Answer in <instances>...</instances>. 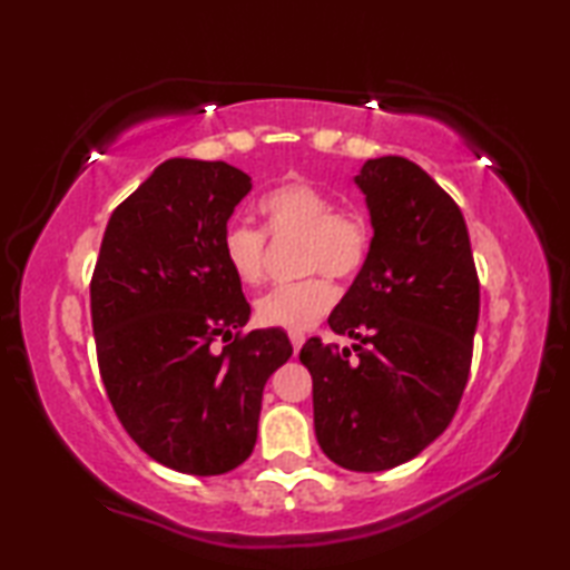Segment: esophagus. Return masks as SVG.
Returning a JSON list of instances; mask_svg holds the SVG:
<instances>
[{"label": "esophagus", "mask_w": 570, "mask_h": 570, "mask_svg": "<svg viewBox=\"0 0 570 570\" xmlns=\"http://www.w3.org/2000/svg\"><path fill=\"white\" fill-rule=\"evenodd\" d=\"M288 340H292V346H294V352H298L304 346V342H306V336L302 334V332H292L288 334Z\"/></svg>", "instance_id": "obj_1"}]
</instances>
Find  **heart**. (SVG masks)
<instances>
[{
	"instance_id": "heart-1",
	"label": "heart",
	"mask_w": 570,
	"mask_h": 570,
	"mask_svg": "<svg viewBox=\"0 0 570 570\" xmlns=\"http://www.w3.org/2000/svg\"><path fill=\"white\" fill-rule=\"evenodd\" d=\"M258 214L272 236H302L298 268L306 278L278 284L256 302L264 326L302 332L332 312L340 292L326 274L354 278L372 256V224L364 210L340 206L332 190L306 180L284 183L258 200ZM220 254L244 286L262 284L266 268V234L246 224H230L220 236Z\"/></svg>"
}]
</instances>
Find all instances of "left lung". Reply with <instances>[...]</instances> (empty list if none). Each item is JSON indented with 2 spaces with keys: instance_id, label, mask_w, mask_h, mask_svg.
<instances>
[{
  "instance_id": "8db88e82",
  "label": "left lung",
  "mask_w": 570,
  "mask_h": 570,
  "mask_svg": "<svg viewBox=\"0 0 570 570\" xmlns=\"http://www.w3.org/2000/svg\"><path fill=\"white\" fill-rule=\"evenodd\" d=\"M356 186L374 244L364 272L330 314L334 334L312 336L298 360L314 382V430L324 455L354 472H380L445 432L465 392L480 282L465 218L417 163L366 160Z\"/></svg>"
}]
</instances>
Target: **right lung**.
<instances>
[{
  "label": "right lung",
  "mask_w": 570,
  "mask_h": 570,
  "mask_svg": "<svg viewBox=\"0 0 570 570\" xmlns=\"http://www.w3.org/2000/svg\"><path fill=\"white\" fill-rule=\"evenodd\" d=\"M248 190L224 160L160 163L112 210L90 282L112 410L146 455L186 475L250 455L264 384L294 352L282 330L240 332L250 306L220 236ZM216 338L229 342L220 353Z\"/></svg>",
  "instance_id": "add662e5"
}]
</instances>
